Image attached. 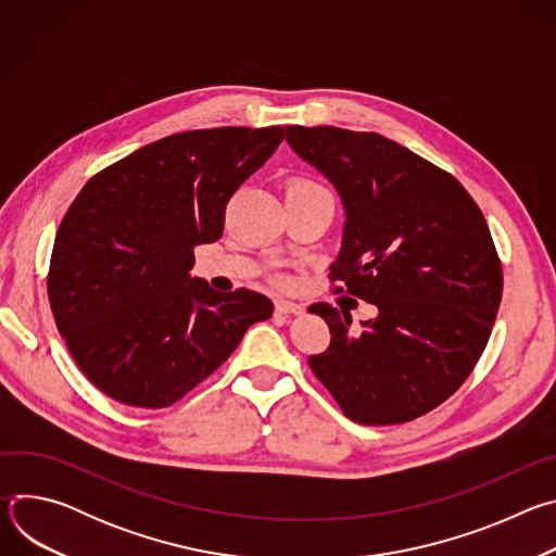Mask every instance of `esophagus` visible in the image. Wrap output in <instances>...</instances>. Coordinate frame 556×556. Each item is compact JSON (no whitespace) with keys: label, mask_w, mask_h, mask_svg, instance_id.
Returning a JSON list of instances; mask_svg holds the SVG:
<instances>
[{"label":"esophagus","mask_w":556,"mask_h":556,"mask_svg":"<svg viewBox=\"0 0 556 556\" xmlns=\"http://www.w3.org/2000/svg\"><path fill=\"white\" fill-rule=\"evenodd\" d=\"M275 312L277 314H301L303 312V305L301 303H294V301H275Z\"/></svg>","instance_id":"esophagus-1"}]
</instances>
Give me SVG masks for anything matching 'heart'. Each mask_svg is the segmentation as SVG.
I'll return each mask as SVG.
<instances>
[{
	"label": "heart",
	"instance_id": "b5f03b06",
	"mask_svg": "<svg viewBox=\"0 0 556 556\" xmlns=\"http://www.w3.org/2000/svg\"><path fill=\"white\" fill-rule=\"evenodd\" d=\"M288 195H328V191L319 182H314L309 178H294L288 185ZM275 281L283 288L292 286V279L288 275H277Z\"/></svg>",
	"mask_w": 556,
	"mask_h": 556
}]
</instances>
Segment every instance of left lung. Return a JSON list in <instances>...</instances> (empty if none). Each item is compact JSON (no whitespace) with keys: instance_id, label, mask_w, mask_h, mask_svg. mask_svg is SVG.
Here are the masks:
<instances>
[{"instance_id":"left-lung-1","label":"left lung","mask_w":556,"mask_h":556,"mask_svg":"<svg viewBox=\"0 0 556 556\" xmlns=\"http://www.w3.org/2000/svg\"><path fill=\"white\" fill-rule=\"evenodd\" d=\"M286 131L345 204L330 281L378 307L376 319L352 330L348 309L309 305L332 339L307 365L350 420H416L462 387L495 324L504 275L484 213L448 172L380 134L330 125Z\"/></svg>"}]
</instances>
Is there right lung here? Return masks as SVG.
Here are the masks:
<instances>
[{
	"mask_svg": "<svg viewBox=\"0 0 556 556\" xmlns=\"http://www.w3.org/2000/svg\"><path fill=\"white\" fill-rule=\"evenodd\" d=\"M283 127L193 129L94 174L63 215L48 270L54 324L86 378L116 403L165 409L206 380L273 301L189 277L232 193Z\"/></svg>",
	"mask_w": 556,
	"mask_h": 556,
	"instance_id": "right-lung-1",
	"label": "right lung"
}]
</instances>
